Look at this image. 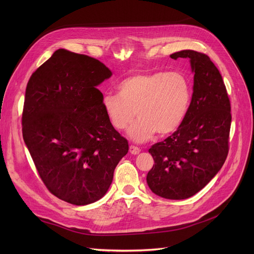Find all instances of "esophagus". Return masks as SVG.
I'll return each instance as SVG.
<instances>
[{
    "mask_svg": "<svg viewBox=\"0 0 254 254\" xmlns=\"http://www.w3.org/2000/svg\"><path fill=\"white\" fill-rule=\"evenodd\" d=\"M140 151H141L140 148H138L137 146H134V145H130V146H129V152H130L131 154L136 155V154H138Z\"/></svg>",
    "mask_w": 254,
    "mask_h": 254,
    "instance_id": "obj_1",
    "label": "esophagus"
}]
</instances>
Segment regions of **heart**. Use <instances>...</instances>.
<instances>
[{
	"instance_id": "heart-1",
	"label": "heart",
	"mask_w": 254,
	"mask_h": 254,
	"mask_svg": "<svg viewBox=\"0 0 254 254\" xmlns=\"http://www.w3.org/2000/svg\"><path fill=\"white\" fill-rule=\"evenodd\" d=\"M118 95H105L103 109L113 128H127L136 142H144L155 132L159 137L176 131L188 114L191 90L189 80L177 72L136 73L117 85Z\"/></svg>"
}]
</instances>
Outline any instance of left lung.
Here are the masks:
<instances>
[{
    "label": "left lung",
    "instance_id": "1",
    "mask_svg": "<svg viewBox=\"0 0 254 254\" xmlns=\"http://www.w3.org/2000/svg\"><path fill=\"white\" fill-rule=\"evenodd\" d=\"M170 57L190 60L192 98L180 127L148 150L154 165L146 180L155 194L184 199L204 189L225 162L231 102L221 74L205 53L188 49Z\"/></svg>",
    "mask_w": 254,
    "mask_h": 254
}]
</instances>
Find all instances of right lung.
Wrapping results in <instances>:
<instances>
[{"mask_svg":"<svg viewBox=\"0 0 254 254\" xmlns=\"http://www.w3.org/2000/svg\"><path fill=\"white\" fill-rule=\"evenodd\" d=\"M111 75L99 60L59 49L26 85L24 143L47 190L66 203L82 206L100 199L128 151L97 88Z\"/></svg>","mask_w":254,"mask_h":254,"instance_id":"right-lung-1","label":"right lung"}]
</instances>
